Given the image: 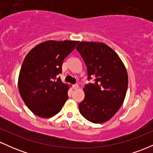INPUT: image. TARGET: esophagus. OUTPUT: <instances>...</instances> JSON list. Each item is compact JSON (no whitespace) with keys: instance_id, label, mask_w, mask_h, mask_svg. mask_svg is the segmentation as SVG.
Instances as JSON below:
<instances>
[{"instance_id":"obj_1","label":"esophagus","mask_w":153,"mask_h":153,"mask_svg":"<svg viewBox=\"0 0 153 153\" xmlns=\"http://www.w3.org/2000/svg\"><path fill=\"white\" fill-rule=\"evenodd\" d=\"M78 88H79L78 84H75V85H73V88L74 89H78Z\"/></svg>"}]
</instances>
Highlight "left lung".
Returning a JSON list of instances; mask_svg holds the SVG:
<instances>
[{
	"instance_id": "8db88e82",
	"label": "left lung",
	"mask_w": 153,
	"mask_h": 153,
	"mask_svg": "<svg viewBox=\"0 0 153 153\" xmlns=\"http://www.w3.org/2000/svg\"><path fill=\"white\" fill-rule=\"evenodd\" d=\"M87 67L88 79L94 83L85 85V98L78 105L83 117L95 124L106 122L114 116L125 99L128 75L119 55L106 44L81 42L75 47Z\"/></svg>"
}]
</instances>
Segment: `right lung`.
<instances>
[{"instance_id": "add662e5", "label": "right lung", "mask_w": 153, "mask_h": 153, "mask_svg": "<svg viewBox=\"0 0 153 153\" xmlns=\"http://www.w3.org/2000/svg\"><path fill=\"white\" fill-rule=\"evenodd\" d=\"M78 41H49L36 45L24 58L19 75L21 97L28 108L41 118H50L62 109L68 99L69 85L57 75L64 59Z\"/></svg>"}]
</instances>
